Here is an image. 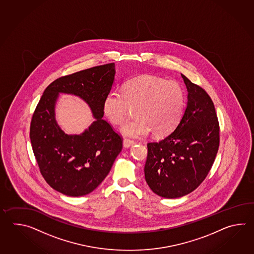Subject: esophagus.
<instances>
[{
    "label": "esophagus",
    "mask_w": 254,
    "mask_h": 254,
    "mask_svg": "<svg viewBox=\"0 0 254 254\" xmlns=\"http://www.w3.org/2000/svg\"><path fill=\"white\" fill-rule=\"evenodd\" d=\"M134 143L135 142L133 140H129V139H125L124 140V147L126 148V149H128L130 146L133 145Z\"/></svg>",
    "instance_id": "obj_1"
}]
</instances>
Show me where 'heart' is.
Masks as SVG:
<instances>
[{
  "mask_svg": "<svg viewBox=\"0 0 254 254\" xmlns=\"http://www.w3.org/2000/svg\"><path fill=\"white\" fill-rule=\"evenodd\" d=\"M135 107L134 119L125 123L121 133L140 139L152 131L156 137L170 134L184 114L185 93L178 82L154 75L126 81L123 92L111 91L104 97L103 113L110 124L122 125Z\"/></svg>",
  "mask_w": 254,
  "mask_h": 254,
  "instance_id": "b5f03b06",
  "label": "heart"
}]
</instances>
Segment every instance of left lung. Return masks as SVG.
Masks as SVG:
<instances>
[{"mask_svg": "<svg viewBox=\"0 0 254 254\" xmlns=\"http://www.w3.org/2000/svg\"><path fill=\"white\" fill-rule=\"evenodd\" d=\"M187 88L184 115L173 131L150 142L144 167L146 183L162 198L193 191L210 172L219 149L220 128L207 92L182 74Z\"/></svg>", "mask_w": 254, "mask_h": 254, "instance_id": "1", "label": "left lung"}]
</instances>
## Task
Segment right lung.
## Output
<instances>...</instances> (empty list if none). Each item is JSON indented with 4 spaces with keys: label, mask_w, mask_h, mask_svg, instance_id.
I'll return each mask as SVG.
<instances>
[{
    "label": "right lung",
    "mask_w": 254,
    "mask_h": 254,
    "mask_svg": "<svg viewBox=\"0 0 254 254\" xmlns=\"http://www.w3.org/2000/svg\"><path fill=\"white\" fill-rule=\"evenodd\" d=\"M115 64L101 65L61 77L49 85L34 111L30 128L33 153L41 173L53 189L79 197L97 188L108 175L123 140L103 119L104 97L114 85ZM61 93L81 97L96 119L80 135L59 127L55 108Z\"/></svg>",
    "instance_id": "obj_1"
}]
</instances>
